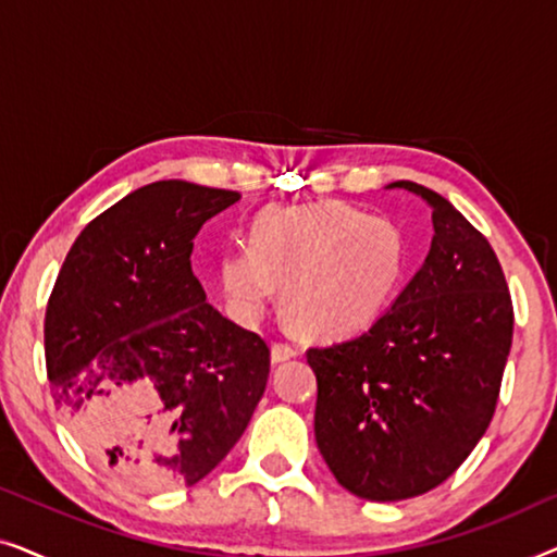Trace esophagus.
<instances>
[{"instance_id":"esophagus-1","label":"esophagus","mask_w":557,"mask_h":557,"mask_svg":"<svg viewBox=\"0 0 557 557\" xmlns=\"http://www.w3.org/2000/svg\"><path fill=\"white\" fill-rule=\"evenodd\" d=\"M296 355H299V347L292 345V342L278 339V342H273V345H271V360L273 362L292 360V357H296Z\"/></svg>"}]
</instances>
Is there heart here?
Segmentation results:
<instances>
[{
    "instance_id": "1",
    "label": "heart",
    "mask_w": 557,
    "mask_h": 557,
    "mask_svg": "<svg viewBox=\"0 0 557 557\" xmlns=\"http://www.w3.org/2000/svg\"><path fill=\"white\" fill-rule=\"evenodd\" d=\"M406 273L400 227L337 200L265 208L253 220V243L225 248L220 261L227 299L243 317L261 314L286 286L288 317L322 337L370 326Z\"/></svg>"
}]
</instances>
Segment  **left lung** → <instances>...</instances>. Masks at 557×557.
I'll list each match as a JSON object with an SVG mask.
<instances>
[{"mask_svg":"<svg viewBox=\"0 0 557 557\" xmlns=\"http://www.w3.org/2000/svg\"><path fill=\"white\" fill-rule=\"evenodd\" d=\"M421 271L370 330L307 349L317 372L314 436L347 492L398 502L446 482L490 429L515 311L490 240L433 189Z\"/></svg>","mask_w":557,"mask_h":557,"instance_id":"left-lung-1","label":"left lung"}]
</instances>
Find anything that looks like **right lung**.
<instances>
[{
	"label": "right lung",
	"mask_w": 557,
	"mask_h": 557,
	"mask_svg": "<svg viewBox=\"0 0 557 557\" xmlns=\"http://www.w3.org/2000/svg\"><path fill=\"white\" fill-rule=\"evenodd\" d=\"M233 189L151 182L90 220L52 286V398L88 454L139 490L193 486L238 444L271 349L205 301L193 238Z\"/></svg>",
	"instance_id": "add662e5"
}]
</instances>
